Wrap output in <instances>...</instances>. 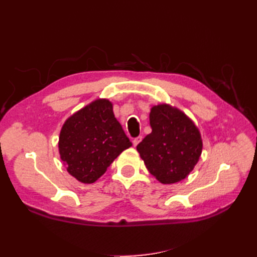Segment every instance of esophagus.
I'll list each match as a JSON object with an SVG mask.
<instances>
[{"label": "esophagus", "instance_id": "esophagus-1", "mask_svg": "<svg viewBox=\"0 0 257 257\" xmlns=\"http://www.w3.org/2000/svg\"><path fill=\"white\" fill-rule=\"evenodd\" d=\"M141 140H143V137H141V136H139V137H137V138H135V139L133 140V144H134V146H135V147H136V146H138Z\"/></svg>", "mask_w": 257, "mask_h": 257}]
</instances>
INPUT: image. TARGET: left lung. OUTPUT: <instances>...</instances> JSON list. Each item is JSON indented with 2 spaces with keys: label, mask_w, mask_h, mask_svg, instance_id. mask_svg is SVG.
<instances>
[{
  "label": "left lung",
  "mask_w": 257,
  "mask_h": 257,
  "mask_svg": "<svg viewBox=\"0 0 257 257\" xmlns=\"http://www.w3.org/2000/svg\"><path fill=\"white\" fill-rule=\"evenodd\" d=\"M149 119L152 132L137 146L140 158L159 182L182 181L202 154L199 128L183 111L168 103L152 106Z\"/></svg>",
  "instance_id": "1"
}]
</instances>
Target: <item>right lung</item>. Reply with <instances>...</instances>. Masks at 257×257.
<instances>
[{"label":"right lung","instance_id":"obj_1","mask_svg":"<svg viewBox=\"0 0 257 257\" xmlns=\"http://www.w3.org/2000/svg\"><path fill=\"white\" fill-rule=\"evenodd\" d=\"M133 144L112 110L99 98L66 119L59 133L58 151L67 172L81 183H94Z\"/></svg>","mask_w":257,"mask_h":257}]
</instances>
